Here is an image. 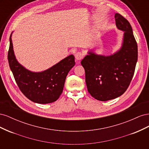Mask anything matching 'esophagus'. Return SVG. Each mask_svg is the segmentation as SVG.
<instances>
[{"instance_id":"1","label":"esophagus","mask_w":149,"mask_h":149,"mask_svg":"<svg viewBox=\"0 0 149 149\" xmlns=\"http://www.w3.org/2000/svg\"><path fill=\"white\" fill-rule=\"evenodd\" d=\"M83 57H84V55L81 52H76L75 54V58H76V60L78 61L82 60Z\"/></svg>"}]
</instances>
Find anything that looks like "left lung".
I'll return each instance as SVG.
<instances>
[{"mask_svg":"<svg viewBox=\"0 0 149 149\" xmlns=\"http://www.w3.org/2000/svg\"><path fill=\"white\" fill-rule=\"evenodd\" d=\"M115 20L118 29L124 31L120 50L108 56L89 52L81 62L89 93L101 101L113 100L125 93L132 79L137 61V44L131 25L119 13H116Z\"/></svg>","mask_w":149,"mask_h":149,"instance_id":"left-lung-1","label":"left lung"}]
</instances>
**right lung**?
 <instances>
[{
  "mask_svg": "<svg viewBox=\"0 0 149 149\" xmlns=\"http://www.w3.org/2000/svg\"><path fill=\"white\" fill-rule=\"evenodd\" d=\"M10 36L8 61L21 92L29 100L36 103L48 104L56 101L63 89L66 76L75 65L74 57L70 55L48 70L40 72H31L17 61L13 50Z\"/></svg>",
  "mask_w": 149,
  "mask_h": 149,
  "instance_id": "1",
  "label": "right lung"
}]
</instances>
